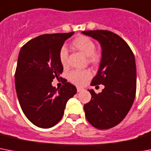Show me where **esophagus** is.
<instances>
[{
  "label": "esophagus",
  "mask_w": 151,
  "mask_h": 151,
  "mask_svg": "<svg viewBox=\"0 0 151 151\" xmlns=\"http://www.w3.org/2000/svg\"><path fill=\"white\" fill-rule=\"evenodd\" d=\"M83 90H84V89H83V88L77 87V92H82V91H83Z\"/></svg>",
  "instance_id": "esophagus-1"
}]
</instances>
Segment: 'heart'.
Returning a JSON list of instances; mask_svg holds the SVG:
<instances>
[{"label":"heart","instance_id":"obj_1","mask_svg":"<svg viewBox=\"0 0 151 151\" xmlns=\"http://www.w3.org/2000/svg\"><path fill=\"white\" fill-rule=\"evenodd\" d=\"M72 46L76 50H79L82 54L86 56L87 61L92 65H96L101 61V54L96 51V44L90 37L81 36L76 38L72 41ZM68 52L67 48L62 47L59 51V60L63 66L68 64ZM91 76L90 70H73L69 72L68 79L72 83L76 85H82Z\"/></svg>","mask_w":151,"mask_h":151}]
</instances>
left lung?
<instances>
[{
  "label": "left lung",
  "mask_w": 151,
  "mask_h": 151,
  "mask_svg": "<svg viewBox=\"0 0 151 151\" xmlns=\"http://www.w3.org/2000/svg\"><path fill=\"white\" fill-rule=\"evenodd\" d=\"M82 33L98 40L102 58L91 86L103 84L102 92L90 90L91 100L84 104L86 118L93 127L108 129L121 122L132 107L137 91V66L128 43L108 30H89Z\"/></svg>",
  "instance_id": "obj_1"
}]
</instances>
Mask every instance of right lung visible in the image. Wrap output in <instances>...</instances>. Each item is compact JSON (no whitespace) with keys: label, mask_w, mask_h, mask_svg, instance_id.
<instances>
[{"label":"right lung","mask_w":151,"mask_h":151,"mask_svg":"<svg viewBox=\"0 0 151 151\" xmlns=\"http://www.w3.org/2000/svg\"><path fill=\"white\" fill-rule=\"evenodd\" d=\"M73 33L40 35L24 44L19 52L14 74L17 96L26 118L40 128L56 125L67 101L76 93V86L67 82L59 90L51 85L55 78H61L59 51Z\"/></svg>","instance_id":"right-lung-1"}]
</instances>
